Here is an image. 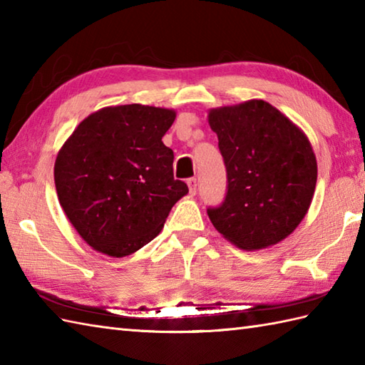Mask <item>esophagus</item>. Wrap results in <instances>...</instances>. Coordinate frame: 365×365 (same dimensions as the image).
I'll return each mask as SVG.
<instances>
[{"label": "esophagus", "instance_id": "34e87169", "mask_svg": "<svg viewBox=\"0 0 365 365\" xmlns=\"http://www.w3.org/2000/svg\"><path fill=\"white\" fill-rule=\"evenodd\" d=\"M188 188H190L191 195H196V191H197V180H196L195 177L188 178Z\"/></svg>", "mask_w": 365, "mask_h": 365}]
</instances>
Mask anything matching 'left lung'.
<instances>
[{"label": "left lung", "mask_w": 365, "mask_h": 365, "mask_svg": "<svg viewBox=\"0 0 365 365\" xmlns=\"http://www.w3.org/2000/svg\"><path fill=\"white\" fill-rule=\"evenodd\" d=\"M208 123L227 169V195L208 208L215 229L240 250H265L299 226L317 185L311 141L263 100L212 108Z\"/></svg>", "instance_id": "left-lung-1"}]
</instances>
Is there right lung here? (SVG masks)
Here are the masks:
<instances>
[{
  "label": "right lung",
  "mask_w": 365,
  "mask_h": 365,
  "mask_svg": "<svg viewBox=\"0 0 365 365\" xmlns=\"http://www.w3.org/2000/svg\"><path fill=\"white\" fill-rule=\"evenodd\" d=\"M174 120L169 108L106 106L81 120L59 149V204L92 250L118 259L136 252L188 195L187 183L174 178V152L161 141Z\"/></svg>",
  "instance_id": "right-lung-1"
}]
</instances>
